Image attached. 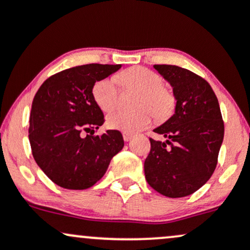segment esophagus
Listing matches in <instances>:
<instances>
[{
  "instance_id": "esophagus-1",
  "label": "esophagus",
  "mask_w": 250,
  "mask_h": 250,
  "mask_svg": "<svg viewBox=\"0 0 250 250\" xmlns=\"http://www.w3.org/2000/svg\"><path fill=\"white\" fill-rule=\"evenodd\" d=\"M131 139H133V134H129V133H123V140H125V142L130 141Z\"/></svg>"
}]
</instances>
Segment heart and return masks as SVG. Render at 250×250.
Segmentation results:
<instances>
[{
  "mask_svg": "<svg viewBox=\"0 0 250 250\" xmlns=\"http://www.w3.org/2000/svg\"><path fill=\"white\" fill-rule=\"evenodd\" d=\"M117 81L125 89L141 93L135 113L115 110L107 117L110 129L123 133H136L151 123V113L157 120H165L173 113L175 97L170 90L162 85V77L145 67H131L116 76ZM93 96L96 104L103 111H110L117 105L120 90L113 77H105L95 83Z\"/></svg>",
  "mask_w": 250,
  "mask_h": 250,
  "instance_id": "obj_1",
  "label": "heart"
}]
</instances>
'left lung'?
<instances>
[{"label":"left lung","mask_w":250,"mask_h":250,"mask_svg":"<svg viewBox=\"0 0 250 250\" xmlns=\"http://www.w3.org/2000/svg\"><path fill=\"white\" fill-rule=\"evenodd\" d=\"M154 68L173 87L176 105L174 115L154 129L166 142L149 139L146 180L165 196H188L199 190L216 168L225 135L219 101L210 84L193 71L170 64Z\"/></svg>","instance_id":"8db88e82"}]
</instances>
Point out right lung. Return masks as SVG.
Returning <instances> with one entry per match:
<instances>
[{
	"instance_id": "1",
	"label": "right lung",
	"mask_w": 250,
	"mask_h": 250,
	"mask_svg": "<svg viewBox=\"0 0 250 250\" xmlns=\"http://www.w3.org/2000/svg\"><path fill=\"white\" fill-rule=\"evenodd\" d=\"M121 64L77 65L45 80L33 100L29 142L34 160L54 183L65 189L90 188L125 146L119 130L94 135L104 122L93 96L95 82ZM83 132L89 135L83 137Z\"/></svg>"
}]
</instances>
